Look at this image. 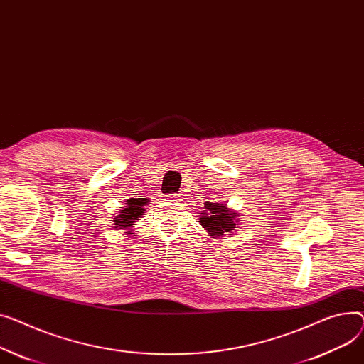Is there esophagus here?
I'll use <instances>...</instances> for the list:
<instances>
[{
  "label": "esophagus",
  "mask_w": 364,
  "mask_h": 364,
  "mask_svg": "<svg viewBox=\"0 0 364 364\" xmlns=\"http://www.w3.org/2000/svg\"><path fill=\"white\" fill-rule=\"evenodd\" d=\"M168 198H170V201H181L182 196L181 194H170Z\"/></svg>",
  "instance_id": "34e87169"
}]
</instances>
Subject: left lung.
<instances>
[{
    "instance_id": "1",
    "label": "left lung",
    "mask_w": 364,
    "mask_h": 364,
    "mask_svg": "<svg viewBox=\"0 0 364 364\" xmlns=\"http://www.w3.org/2000/svg\"><path fill=\"white\" fill-rule=\"evenodd\" d=\"M204 211L200 213V223L208 232L210 237H223V235H232L237 228L238 213L232 211L226 204L205 201Z\"/></svg>"
}]
</instances>
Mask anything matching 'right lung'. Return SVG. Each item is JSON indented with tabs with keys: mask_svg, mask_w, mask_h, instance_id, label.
<instances>
[{
	"mask_svg": "<svg viewBox=\"0 0 364 364\" xmlns=\"http://www.w3.org/2000/svg\"><path fill=\"white\" fill-rule=\"evenodd\" d=\"M126 207L120 210V215L114 218L116 229H129L145 213V205L149 204L146 198H131L126 201Z\"/></svg>",
	"mask_w": 364,
	"mask_h": 364,
	"instance_id": "obj_1",
	"label": "right lung"
}]
</instances>
